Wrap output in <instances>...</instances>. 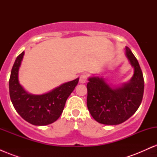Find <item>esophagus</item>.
<instances>
[{
	"mask_svg": "<svg viewBox=\"0 0 157 157\" xmlns=\"http://www.w3.org/2000/svg\"><path fill=\"white\" fill-rule=\"evenodd\" d=\"M87 75H85V74H82V75H80V83H85V82H86V81H87Z\"/></svg>",
	"mask_w": 157,
	"mask_h": 157,
	"instance_id": "34e87169",
	"label": "esophagus"
}]
</instances>
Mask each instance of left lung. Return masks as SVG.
I'll return each instance as SVG.
<instances>
[{"mask_svg": "<svg viewBox=\"0 0 157 157\" xmlns=\"http://www.w3.org/2000/svg\"><path fill=\"white\" fill-rule=\"evenodd\" d=\"M125 55L134 68V75L127 83L111 86L100 77H89L87 106L92 117L104 125H119L129 119L141 104L144 78L137 60L128 47Z\"/></svg>", "mask_w": 157, "mask_h": 157, "instance_id": "1", "label": "left lung"}]
</instances>
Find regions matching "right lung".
<instances>
[{"label":"right lung","mask_w":157,"mask_h":157,"mask_svg":"<svg viewBox=\"0 0 157 157\" xmlns=\"http://www.w3.org/2000/svg\"><path fill=\"white\" fill-rule=\"evenodd\" d=\"M24 52L17 56L12 66L9 88L11 101L20 116L34 125H46L57 120L63 111L66 100L78 83L79 78L60 85L44 94H32L20 84L19 68Z\"/></svg>","instance_id":"obj_1"}]
</instances>
